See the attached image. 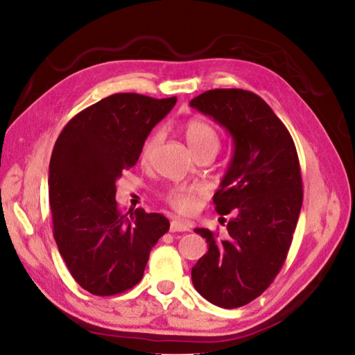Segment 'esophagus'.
I'll return each mask as SVG.
<instances>
[{"instance_id": "esophagus-1", "label": "esophagus", "mask_w": 355, "mask_h": 355, "mask_svg": "<svg viewBox=\"0 0 355 355\" xmlns=\"http://www.w3.org/2000/svg\"><path fill=\"white\" fill-rule=\"evenodd\" d=\"M189 230V224L184 220H180V219H173L171 222V232H188Z\"/></svg>"}]
</instances>
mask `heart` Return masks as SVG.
I'll return each mask as SVG.
<instances>
[{
    "mask_svg": "<svg viewBox=\"0 0 355 355\" xmlns=\"http://www.w3.org/2000/svg\"><path fill=\"white\" fill-rule=\"evenodd\" d=\"M183 133L186 137V142H188L189 148L192 153L199 152L202 148L213 147L218 150L219 148V135L211 123H208L207 120L202 119H191L184 123ZM159 133H153L152 136L147 137V141L144 142L141 148L139 158L142 163H147V161L152 158L155 148L158 147L159 144ZM200 196V191L197 188H192V186H173L169 191L166 192V202L169 205L177 209L180 213H191L192 209L196 208L197 197Z\"/></svg>",
    "mask_w": 355,
    "mask_h": 355,
    "instance_id": "b5f03b06",
    "label": "heart"
}]
</instances>
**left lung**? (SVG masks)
I'll use <instances>...</instances> for the list:
<instances>
[{
    "label": "left lung",
    "instance_id": "1",
    "mask_svg": "<svg viewBox=\"0 0 355 355\" xmlns=\"http://www.w3.org/2000/svg\"><path fill=\"white\" fill-rule=\"evenodd\" d=\"M227 130L233 156L213 197L228 220L227 239L196 228L208 252L192 268V285L222 309L252 302L284 266L302 207V178L290 131L257 94L213 89L191 100Z\"/></svg>",
    "mask_w": 355,
    "mask_h": 355
}]
</instances>
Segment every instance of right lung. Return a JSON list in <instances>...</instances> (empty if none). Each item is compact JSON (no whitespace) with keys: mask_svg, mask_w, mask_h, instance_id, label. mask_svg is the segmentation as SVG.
Segmentation results:
<instances>
[{"mask_svg":"<svg viewBox=\"0 0 355 355\" xmlns=\"http://www.w3.org/2000/svg\"><path fill=\"white\" fill-rule=\"evenodd\" d=\"M175 103L177 97L110 95L76 114L53 148V235L78 285L95 296L139 284L150 250L169 230L163 214L142 208L120 213L116 182L137 163L150 131Z\"/></svg>","mask_w":355,"mask_h":355,"instance_id":"obj_1","label":"right lung"}]
</instances>
